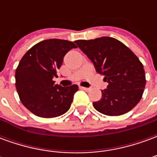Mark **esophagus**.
<instances>
[{
    "label": "esophagus",
    "instance_id": "obj_1",
    "mask_svg": "<svg viewBox=\"0 0 157 157\" xmlns=\"http://www.w3.org/2000/svg\"><path fill=\"white\" fill-rule=\"evenodd\" d=\"M80 88L82 89V90H84V91H86V92H88L89 90H90V88H87V87H84V86H80Z\"/></svg>",
    "mask_w": 157,
    "mask_h": 157
}]
</instances>
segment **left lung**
Masks as SVG:
<instances>
[{
  "instance_id": "1",
  "label": "left lung",
  "mask_w": 157,
  "mask_h": 157,
  "mask_svg": "<svg viewBox=\"0 0 157 157\" xmlns=\"http://www.w3.org/2000/svg\"><path fill=\"white\" fill-rule=\"evenodd\" d=\"M75 43L109 82L102 91V98L92 103L96 110L105 115L119 116L134 109L141 99L146 82L138 57L122 42L110 37Z\"/></svg>"
}]
</instances>
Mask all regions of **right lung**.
Instances as JSON below:
<instances>
[{
	"label": "right lung",
	"instance_id": "1",
	"mask_svg": "<svg viewBox=\"0 0 157 157\" xmlns=\"http://www.w3.org/2000/svg\"><path fill=\"white\" fill-rule=\"evenodd\" d=\"M77 46L68 40L46 39L22 56L16 70V88L26 109L41 118H55L68 111L78 86L55 85L64 56Z\"/></svg>",
	"mask_w": 157,
	"mask_h": 157
}]
</instances>
